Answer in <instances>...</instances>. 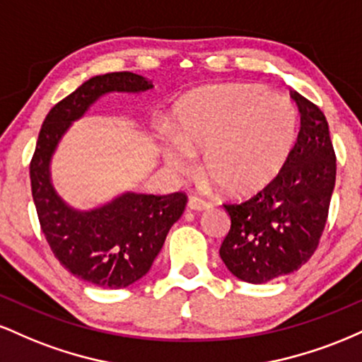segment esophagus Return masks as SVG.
I'll list each match as a JSON object with an SVG mask.
<instances>
[{"label": "esophagus", "mask_w": 362, "mask_h": 362, "mask_svg": "<svg viewBox=\"0 0 362 362\" xmlns=\"http://www.w3.org/2000/svg\"><path fill=\"white\" fill-rule=\"evenodd\" d=\"M189 209L192 211H206V209H211L213 204H211L209 201H206V199H201V197H190L189 199Z\"/></svg>", "instance_id": "1"}]
</instances>
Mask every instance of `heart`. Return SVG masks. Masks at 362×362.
<instances>
[{
  "label": "heart",
  "instance_id": "heart-1",
  "mask_svg": "<svg viewBox=\"0 0 362 362\" xmlns=\"http://www.w3.org/2000/svg\"><path fill=\"white\" fill-rule=\"evenodd\" d=\"M296 138L298 112L286 97L260 86H207L177 103L163 158L184 173L202 151V173L223 194L248 197L279 177Z\"/></svg>",
  "mask_w": 362,
  "mask_h": 362
}]
</instances>
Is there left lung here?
<instances>
[{
  "label": "left lung",
  "mask_w": 362,
  "mask_h": 362,
  "mask_svg": "<svg viewBox=\"0 0 362 362\" xmlns=\"http://www.w3.org/2000/svg\"><path fill=\"white\" fill-rule=\"evenodd\" d=\"M301 127L279 177L248 201L224 204L231 228L219 255L235 277L264 284L301 267L317 250L335 187L328 122L315 103L291 91Z\"/></svg>",
  "instance_id": "8db88e82"
}]
</instances>
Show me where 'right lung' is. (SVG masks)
I'll use <instances>...</instances> for the list:
<instances>
[{"label": "right lung", "instance_id": "1", "mask_svg": "<svg viewBox=\"0 0 362 362\" xmlns=\"http://www.w3.org/2000/svg\"><path fill=\"white\" fill-rule=\"evenodd\" d=\"M149 88L151 81L129 71L90 78L49 112L30 161L32 197L54 257L78 279L98 288H127L151 269L170 228L184 213L187 195L126 192L97 209L78 211L54 190L51 158L69 126L103 95Z\"/></svg>", "mask_w": 362, "mask_h": 362}]
</instances>
